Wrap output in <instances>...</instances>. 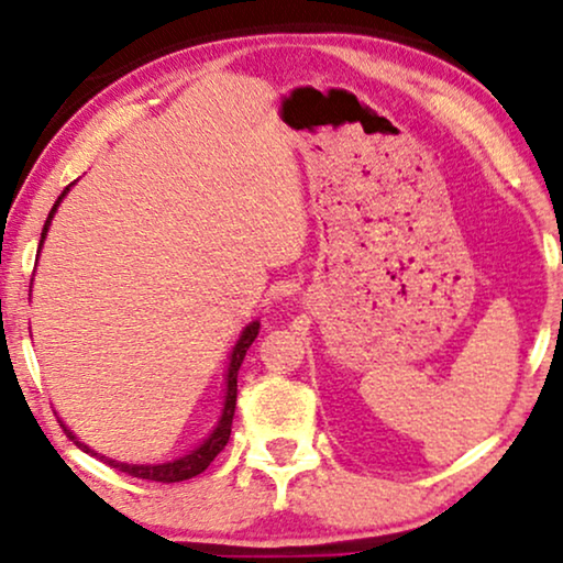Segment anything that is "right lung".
Listing matches in <instances>:
<instances>
[{"label": "right lung", "instance_id": "1", "mask_svg": "<svg viewBox=\"0 0 563 563\" xmlns=\"http://www.w3.org/2000/svg\"><path fill=\"white\" fill-rule=\"evenodd\" d=\"M68 189H71V187H66L64 191H60V197L56 199V205L51 207L48 220H45L43 233H41V245H43V241H45V233H48V225H51V220H53V212L58 210L60 199L66 197ZM258 328H261L258 320H253L251 325L243 330L241 341L235 343L233 356H230V366H228V389H225V407H222V415H220V420H218V428L212 430L210 438H207V441H205L202 445H199V449L189 451L187 456H179V459H174V461H166V464H122V461H112V459H107V456H99V453L91 451L89 445H84V443L79 441V438H76L68 428H64L66 435L71 438V441H74L76 445H79V449H81L84 453H91V456H99V459L104 461V464H110L112 468H118V472H122V474L137 476V479L161 482V484H174V482H184V479H191V476L202 474L205 468L212 464L214 456H218V453H220L222 449H225L228 441H230V428H233L235 397H238V368H241V364H243L245 351L251 349L253 341H256Z\"/></svg>", "mask_w": 563, "mask_h": 563}]
</instances>
